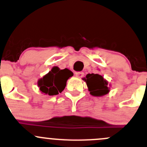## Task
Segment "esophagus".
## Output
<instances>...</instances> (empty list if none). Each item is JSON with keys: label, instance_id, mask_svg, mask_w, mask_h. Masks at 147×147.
Wrapping results in <instances>:
<instances>
[{"label": "esophagus", "instance_id": "esophagus-1", "mask_svg": "<svg viewBox=\"0 0 147 147\" xmlns=\"http://www.w3.org/2000/svg\"><path fill=\"white\" fill-rule=\"evenodd\" d=\"M75 76H76L77 78H82V77L84 76V72H75Z\"/></svg>", "mask_w": 147, "mask_h": 147}]
</instances>
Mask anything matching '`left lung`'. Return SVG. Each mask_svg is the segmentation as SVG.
<instances>
[{
	"mask_svg": "<svg viewBox=\"0 0 147 147\" xmlns=\"http://www.w3.org/2000/svg\"><path fill=\"white\" fill-rule=\"evenodd\" d=\"M83 80L86 82L90 94L94 96H101L110 91L107 81L98 74H88Z\"/></svg>",
	"mask_w": 147,
	"mask_h": 147,
	"instance_id": "left-lung-1",
	"label": "left lung"
}]
</instances>
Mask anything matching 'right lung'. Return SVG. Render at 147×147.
<instances>
[{
    "instance_id": "right-lung-1",
    "label": "right lung",
    "mask_w": 147,
    "mask_h": 147,
    "mask_svg": "<svg viewBox=\"0 0 147 147\" xmlns=\"http://www.w3.org/2000/svg\"><path fill=\"white\" fill-rule=\"evenodd\" d=\"M73 76V72L65 68L60 69L53 67L51 70L38 81L40 91L49 96L57 95L61 93L65 88L67 80Z\"/></svg>"
}]
</instances>
